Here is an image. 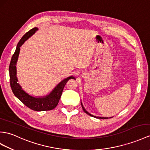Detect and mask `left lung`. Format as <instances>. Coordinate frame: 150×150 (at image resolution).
<instances>
[{
    "label": "left lung",
    "mask_w": 150,
    "mask_h": 150,
    "mask_svg": "<svg viewBox=\"0 0 150 150\" xmlns=\"http://www.w3.org/2000/svg\"><path fill=\"white\" fill-rule=\"evenodd\" d=\"M81 106H82V108H83V111H84V112H85L87 115H90V116H93V117H95V118H99V119H108V118H104V117H97V116H93V115H91V114H90L89 112H88L86 110H85V109L84 108V107L83 106V105H82V104H81Z\"/></svg>",
    "instance_id": "1"
}]
</instances>
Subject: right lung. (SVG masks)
<instances>
[{
	"mask_svg": "<svg viewBox=\"0 0 150 150\" xmlns=\"http://www.w3.org/2000/svg\"><path fill=\"white\" fill-rule=\"evenodd\" d=\"M38 28H33L30 30L25 34L21 39L18 42L15 52L13 54L11 60L10 62L9 71V78H10V85L11 88L13 92L18 99L22 102L26 106L32 110L36 111H50L52 110L57 107L60 97L62 93L64 88L65 84L71 79L75 78L72 76L69 77L64 79L55 87L52 92L49 96L42 98H35L29 96L26 92L21 89V87L18 83V79L16 78V64L18 60V55H19L20 46L23 45L24 42L28 39L31 35L34 34L36 30H38Z\"/></svg>",
	"mask_w": 150,
	"mask_h": 150,
	"instance_id": "1",
	"label": "right lung"
}]
</instances>
